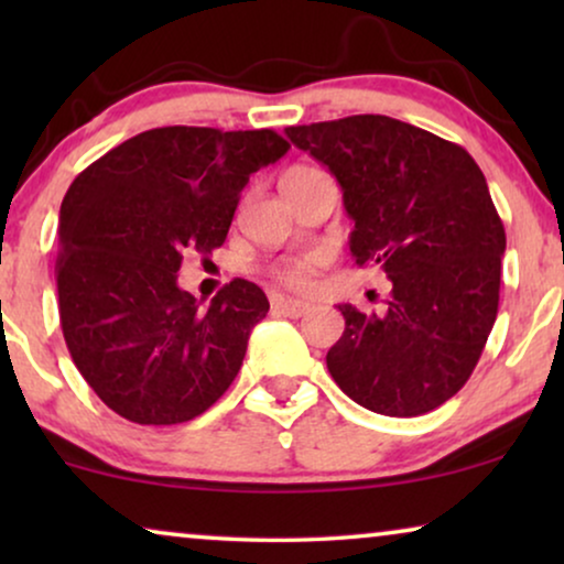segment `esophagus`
I'll return each instance as SVG.
<instances>
[{
	"label": "esophagus",
	"instance_id": "34e87169",
	"mask_svg": "<svg viewBox=\"0 0 564 564\" xmlns=\"http://www.w3.org/2000/svg\"><path fill=\"white\" fill-rule=\"evenodd\" d=\"M274 307L288 318H303V315L311 311V305L303 303V300H292V297H274Z\"/></svg>",
	"mask_w": 564,
	"mask_h": 564
}]
</instances>
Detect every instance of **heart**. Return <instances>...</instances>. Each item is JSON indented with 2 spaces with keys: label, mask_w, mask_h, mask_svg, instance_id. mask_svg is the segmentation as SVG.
I'll return each mask as SVG.
<instances>
[{
  "label": "heart",
  "mask_w": 564,
  "mask_h": 564,
  "mask_svg": "<svg viewBox=\"0 0 564 564\" xmlns=\"http://www.w3.org/2000/svg\"><path fill=\"white\" fill-rule=\"evenodd\" d=\"M305 172H313V169L295 166V169H290L284 176H295V174H305ZM315 267H318V257H303V259H295V261H288V264H282L280 269H276V276H280L288 288L305 290L307 284H311Z\"/></svg>",
  "instance_id": "obj_1"
}]
</instances>
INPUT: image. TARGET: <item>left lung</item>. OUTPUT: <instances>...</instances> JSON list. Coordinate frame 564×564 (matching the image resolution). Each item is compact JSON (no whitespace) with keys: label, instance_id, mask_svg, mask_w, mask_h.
I'll return each instance as SVG.
<instances>
[{"label":"left lung","instance_id":"1","mask_svg":"<svg viewBox=\"0 0 564 564\" xmlns=\"http://www.w3.org/2000/svg\"><path fill=\"white\" fill-rule=\"evenodd\" d=\"M336 176L354 220L351 257L392 282L388 311L338 305L346 328L326 354L354 403L429 413L469 380L498 315L506 230L475 159L388 115L284 128Z\"/></svg>","mask_w":564,"mask_h":564}]
</instances>
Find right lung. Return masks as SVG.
<instances>
[{
  "label": "right lung",
  "instance_id": "obj_1",
  "mask_svg": "<svg viewBox=\"0 0 564 564\" xmlns=\"http://www.w3.org/2000/svg\"><path fill=\"white\" fill-rule=\"evenodd\" d=\"M288 151L274 130L153 128L72 182L58 215L61 328L76 369L122 419L192 421L236 380L267 295L234 280L199 311L176 272L184 253L223 246L249 176Z\"/></svg>",
  "mask_w": 564,
  "mask_h": 564
}]
</instances>
